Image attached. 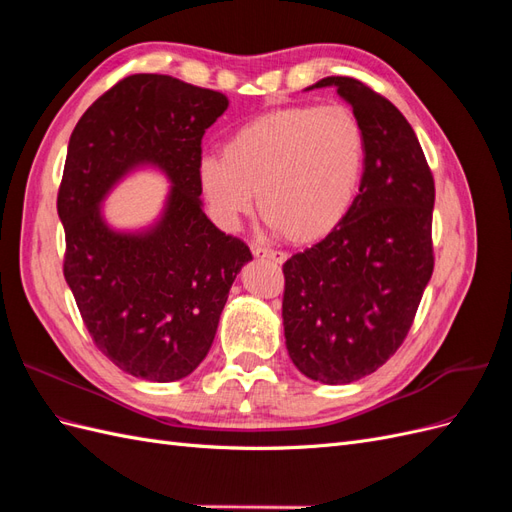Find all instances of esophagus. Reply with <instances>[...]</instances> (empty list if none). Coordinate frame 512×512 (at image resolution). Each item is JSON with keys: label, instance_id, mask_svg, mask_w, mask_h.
Segmentation results:
<instances>
[{"label": "esophagus", "instance_id": "34e87169", "mask_svg": "<svg viewBox=\"0 0 512 512\" xmlns=\"http://www.w3.org/2000/svg\"><path fill=\"white\" fill-rule=\"evenodd\" d=\"M252 252H254V256H256V258H269V260L277 262V265H284L286 258H288L284 252H280V250H271V247H262V245H254V247H252Z\"/></svg>", "mask_w": 512, "mask_h": 512}]
</instances>
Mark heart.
<instances>
[{"instance_id":"1","label":"heart","mask_w":512,"mask_h":512,"mask_svg":"<svg viewBox=\"0 0 512 512\" xmlns=\"http://www.w3.org/2000/svg\"><path fill=\"white\" fill-rule=\"evenodd\" d=\"M365 134L344 104L273 108L245 121L205 156L198 183L222 224L258 209L292 243H314L342 222L363 177Z\"/></svg>"}]
</instances>
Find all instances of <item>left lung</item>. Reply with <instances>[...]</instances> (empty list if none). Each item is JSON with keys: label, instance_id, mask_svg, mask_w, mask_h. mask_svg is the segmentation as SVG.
Segmentation results:
<instances>
[{"label": "left lung", "instance_id": "left-lung-1", "mask_svg": "<svg viewBox=\"0 0 512 512\" xmlns=\"http://www.w3.org/2000/svg\"><path fill=\"white\" fill-rule=\"evenodd\" d=\"M359 117L365 166L346 218L284 262V335L292 363L322 384H348L384 365L412 327L433 273L436 188L421 143L384 96L327 76Z\"/></svg>", "mask_w": 512, "mask_h": 512}]
</instances>
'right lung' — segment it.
Returning a JSON list of instances; mask_svg holds the SVG:
<instances>
[{
	"mask_svg": "<svg viewBox=\"0 0 512 512\" xmlns=\"http://www.w3.org/2000/svg\"><path fill=\"white\" fill-rule=\"evenodd\" d=\"M228 108L220 91L166 74H132L76 123L57 194L66 232L64 277L98 350L119 369L175 382L203 363L228 290L252 252L207 218L200 143ZM138 165H156L171 192L163 218L119 233L99 203Z\"/></svg>",
	"mask_w": 512,
	"mask_h": 512,
	"instance_id": "obj_1",
	"label": "right lung"
}]
</instances>
